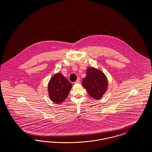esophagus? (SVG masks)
<instances>
[{
	"mask_svg": "<svg viewBox=\"0 0 152 152\" xmlns=\"http://www.w3.org/2000/svg\"><path fill=\"white\" fill-rule=\"evenodd\" d=\"M80 78H77V80L75 82V83H76V84L79 83H80Z\"/></svg>",
	"mask_w": 152,
	"mask_h": 152,
	"instance_id": "1",
	"label": "esophagus"
}]
</instances>
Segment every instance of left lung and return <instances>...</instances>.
<instances>
[{
	"label": "left lung",
	"instance_id": "8db88e82",
	"mask_svg": "<svg viewBox=\"0 0 152 152\" xmlns=\"http://www.w3.org/2000/svg\"><path fill=\"white\" fill-rule=\"evenodd\" d=\"M82 85L90 96L100 100L107 90L108 81L106 75L101 70L88 67L86 76L83 79Z\"/></svg>",
	"mask_w": 152,
	"mask_h": 152
}]
</instances>
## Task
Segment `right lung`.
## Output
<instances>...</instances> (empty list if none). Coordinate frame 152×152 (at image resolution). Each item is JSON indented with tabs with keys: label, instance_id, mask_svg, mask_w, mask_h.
<instances>
[{
	"label": "right lung",
	"instance_id": "add662e5",
	"mask_svg": "<svg viewBox=\"0 0 152 152\" xmlns=\"http://www.w3.org/2000/svg\"><path fill=\"white\" fill-rule=\"evenodd\" d=\"M72 87V83L62 74H56L48 83V92L50 100L56 104H61L67 97Z\"/></svg>",
	"mask_w": 152,
	"mask_h": 152
}]
</instances>
